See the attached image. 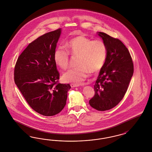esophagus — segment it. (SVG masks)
Listing matches in <instances>:
<instances>
[{"mask_svg":"<svg viewBox=\"0 0 152 152\" xmlns=\"http://www.w3.org/2000/svg\"><path fill=\"white\" fill-rule=\"evenodd\" d=\"M72 88H75V87H78L80 85H82V84H75V83H72V84H70Z\"/></svg>","mask_w":152,"mask_h":152,"instance_id":"esophagus-1","label":"esophagus"}]
</instances>
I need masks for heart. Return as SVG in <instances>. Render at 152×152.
<instances>
[{"label":"heart","mask_w":152,"mask_h":152,"mask_svg":"<svg viewBox=\"0 0 152 152\" xmlns=\"http://www.w3.org/2000/svg\"><path fill=\"white\" fill-rule=\"evenodd\" d=\"M66 49L56 48L54 61L59 67L66 69L69 63L70 54L77 56V67L71 68L63 74L64 82L80 83L86 79L89 72L96 73L103 67L106 60L107 49L104 42L100 40H91L84 35L69 39L65 44Z\"/></svg>","instance_id":"heart-1"}]
</instances>
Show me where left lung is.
<instances>
[{
	"label": "left lung",
	"mask_w": 152,
	"mask_h": 152,
	"mask_svg": "<svg viewBox=\"0 0 152 152\" xmlns=\"http://www.w3.org/2000/svg\"><path fill=\"white\" fill-rule=\"evenodd\" d=\"M107 54L94 85L95 94L89 100L97 110H109L124 97L134 73V64L127 48L118 39L99 32Z\"/></svg>",
	"instance_id": "1"
}]
</instances>
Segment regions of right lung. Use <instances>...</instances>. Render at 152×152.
I'll list each match as a JSON object with an SVG mask.
<instances>
[{"label":"right lung","mask_w":152,"mask_h":152,"mask_svg":"<svg viewBox=\"0 0 152 152\" xmlns=\"http://www.w3.org/2000/svg\"><path fill=\"white\" fill-rule=\"evenodd\" d=\"M61 29L39 37L20 55L14 70L15 84L32 109L45 116L59 113L66 104L69 84L59 83L54 61Z\"/></svg>","instance_id":"1"}]
</instances>
